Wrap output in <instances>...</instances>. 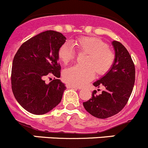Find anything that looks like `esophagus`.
Instances as JSON below:
<instances>
[{
  "mask_svg": "<svg viewBox=\"0 0 148 148\" xmlns=\"http://www.w3.org/2000/svg\"><path fill=\"white\" fill-rule=\"evenodd\" d=\"M66 87L68 88H74V89H80V88L77 87V86H73V85H71V84H66Z\"/></svg>",
  "mask_w": 148,
  "mask_h": 148,
  "instance_id": "obj_1",
  "label": "esophagus"
}]
</instances>
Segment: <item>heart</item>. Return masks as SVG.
Segmentation results:
<instances>
[{
  "instance_id": "obj_1",
  "label": "heart",
  "mask_w": 148,
  "mask_h": 148,
  "mask_svg": "<svg viewBox=\"0 0 148 148\" xmlns=\"http://www.w3.org/2000/svg\"><path fill=\"white\" fill-rule=\"evenodd\" d=\"M71 45L79 52H86L88 56L85 60V66L73 65L63 71V80L68 84L83 86L91 80L95 75V71L99 75L109 71L114 61V55L101 39L93 36H84L71 42ZM59 60L67 65L75 58L72 47L65 43L58 51Z\"/></svg>"
}]
</instances>
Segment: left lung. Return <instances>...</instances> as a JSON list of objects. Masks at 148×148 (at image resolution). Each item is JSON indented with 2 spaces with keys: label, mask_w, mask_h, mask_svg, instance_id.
Instances as JSON below:
<instances>
[{
  "label": "left lung",
  "mask_w": 148,
  "mask_h": 148,
  "mask_svg": "<svg viewBox=\"0 0 148 148\" xmlns=\"http://www.w3.org/2000/svg\"><path fill=\"white\" fill-rule=\"evenodd\" d=\"M114 61L107 73L93 83L95 87L104 86L99 95L93 90L91 99L83 102L85 109L92 116L106 119L119 113L130 99L135 80V68L131 56L120 42L113 41Z\"/></svg>",
  "instance_id": "left-lung-1"
}]
</instances>
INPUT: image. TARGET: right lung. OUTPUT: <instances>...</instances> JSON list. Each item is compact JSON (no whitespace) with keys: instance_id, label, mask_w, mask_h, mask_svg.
I'll return each instance as SVG.
<instances>
[{"instance_id":"1","label":"right lung","mask_w":148,"mask_h":148,"mask_svg":"<svg viewBox=\"0 0 148 148\" xmlns=\"http://www.w3.org/2000/svg\"><path fill=\"white\" fill-rule=\"evenodd\" d=\"M63 34L49 30L22 44L14 56L11 88L18 103L34 114H45L60 103L65 84L60 77L58 51L65 42ZM54 77L49 84L47 77Z\"/></svg>"}]
</instances>
